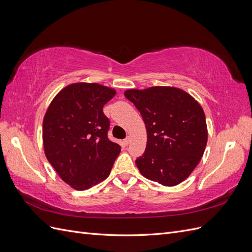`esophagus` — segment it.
I'll use <instances>...</instances> for the list:
<instances>
[{
    "mask_svg": "<svg viewBox=\"0 0 252 252\" xmlns=\"http://www.w3.org/2000/svg\"><path fill=\"white\" fill-rule=\"evenodd\" d=\"M124 145H125V146H127V145L129 144V143H130V138H129V136H127V138L124 140Z\"/></svg>",
    "mask_w": 252,
    "mask_h": 252,
    "instance_id": "1",
    "label": "esophagus"
}]
</instances>
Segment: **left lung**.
<instances>
[{"label": "left lung", "instance_id": "obj_1", "mask_svg": "<svg viewBox=\"0 0 252 252\" xmlns=\"http://www.w3.org/2000/svg\"><path fill=\"white\" fill-rule=\"evenodd\" d=\"M124 94L140 111L147 130L146 149L135 159L136 167L158 184H180L199 164L207 144L201 105L175 87L129 89Z\"/></svg>", "mask_w": 252, "mask_h": 252}]
</instances>
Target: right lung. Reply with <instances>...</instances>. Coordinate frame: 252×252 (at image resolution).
Masks as SVG:
<instances>
[{"label":"right lung","instance_id":"right-lung-1","mask_svg":"<svg viewBox=\"0 0 252 252\" xmlns=\"http://www.w3.org/2000/svg\"><path fill=\"white\" fill-rule=\"evenodd\" d=\"M116 90L96 83H74L55 96L43 121L44 151L68 185L86 190L108 177L121 146L108 136L104 105Z\"/></svg>","mask_w":252,"mask_h":252}]
</instances>
